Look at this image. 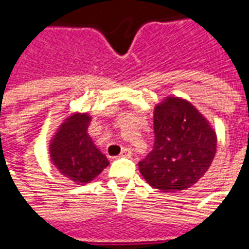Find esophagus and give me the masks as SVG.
I'll return each instance as SVG.
<instances>
[{
  "instance_id": "obj_1",
  "label": "esophagus",
  "mask_w": 249,
  "mask_h": 249,
  "mask_svg": "<svg viewBox=\"0 0 249 249\" xmlns=\"http://www.w3.org/2000/svg\"><path fill=\"white\" fill-rule=\"evenodd\" d=\"M132 156V151L129 148H123V151L120 153V157H129Z\"/></svg>"
}]
</instances>
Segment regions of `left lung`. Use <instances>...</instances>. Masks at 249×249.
I'll return each mask as SVG.
<instances>
[{
  "label": "left lung",
  "instance_id": "obj_1",
  "mask_svg": "<svg viewBox=\"0 0 249 249\" xmlns=\"http://www.w3.org/2000/svg\"><path fill=\"white\" fill-rule=\"evenodd\" d=\"M153 128V149L139 162L142 178L161 192L191 188L213 161L214 129L189 101L173 96L155 107Z\"/></svg>",
  "mask_w": 249,
  "mask_h": 249
}]
</instances>
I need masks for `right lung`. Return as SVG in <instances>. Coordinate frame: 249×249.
Returning <instances> with one entry per match:
<instances>
[{"mask_svg":"<svg viewBox=\"0 0 249 249\" xmlns=\"http://www.w3.org/2000/svg\"><path fill=\"white\" fill-rule=\"evenodd\" d=\"M92 117L88 113L68 116L49 144L53 165L76 184H88L109 165L107 156L88 133Z\"/></svg>","mask_w":249,"mask_h":249,"instance_id":"add662e5","label":"right lung"}]
</instances>
